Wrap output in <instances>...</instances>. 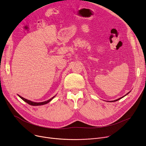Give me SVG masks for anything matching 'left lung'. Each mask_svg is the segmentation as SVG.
Listing matches in <instances>:
<instances>
[{
	"instance_id": "1",
	"label": "left lung",
	"mask_w": 146,
	"mask_h": 146,
	"mask_svg": "<svg viewBox=\"0 0 146 146\" xmlns=\"http://www.w3.org/2000/svg\"><path fill=\"white\" fill-rule=\"evenodd\" d=\"M129 93H130V92H129V93H127V94H129ZM127 94H126V95H127ZM126 95H125V96H126ZM124 96H123V97H122V98H119V99H117V100H114V101H112V102H116V101H117V100H120V99H122V98H124Z\"/></svg>"
}]
</instances>
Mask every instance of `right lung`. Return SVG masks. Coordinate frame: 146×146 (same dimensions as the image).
<instances>
[{"instance_id": "obj_1", "label": "right lung", "mask_w": 146, "mask_h": 146, "mask_svg": "<svg viewBox=\"0 0 146 146\" xmlns=\"http://www.w3.org/2000/svg\"><path fill=\"white\" fill-rule=\"evenodd\" d=\"M18 96H19V97H20V98H21L23 101H25V102H26V103H28L29 104L32 105V106H40V105H43V104H47V103H48V102H50L54 98V97H53L52 98L50 99L49 100H47V101H45V102H38V103H37V102H32V101L27 100V99H26L22 98V97H21V96H19V95H18Z\"/></svg>"}]
</instances>
